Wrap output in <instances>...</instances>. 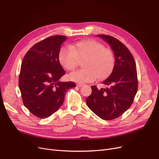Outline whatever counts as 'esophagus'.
I'll use <instances>...</instances> for the list:
<instances>
[{"mask_svg":"<svg viewBox=\"0 0 159 159\" xmlns=\"http://www.w3.org/2000/svg\"><path fill=\"white\" fill-rule=\"evenodd\" d=\"M84 84H81V83H79V84H77V86H78V87H79V88H80V87H82V86H83Z\"/></svg>","mask_w":159,"mask_h":159,"instance_id":"34e87169","label":"esophagus"}]
</instances>
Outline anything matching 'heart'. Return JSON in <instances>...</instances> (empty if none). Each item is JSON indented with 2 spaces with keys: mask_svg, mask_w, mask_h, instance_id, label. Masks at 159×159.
<instances>
[{
  "mask_svg": "<svg viewBox=\"0 0 159 159\" xmlns=\"http://www.w3.org/2000/svg\"><path fill=\"white\" fill-rule=\"evenodd\" d=\"M83 58L84 68L69 74V79L84 83L93 82L98 77L105 79L112 72L115 64L112 51L95 39L82 40L70 47H64L58 53L59 62L67 70H73L79 59Z\"/></svg>",
  "mask_w": 159,
  "mask_h": 159,
  "instance_id": "b5f03b06",
  "label": "heart"
}]
</instances>
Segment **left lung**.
<instances>
[{
  "mask_svg": "<svg viewBox=\"0 0 159 159\" xmlns=\"http://www.w3.org/2000/svg\"><path fill=\"white\" fill-rule=\"evenodd\" d=\"M102 38L111 47L115 64L111 75L102 83L108 86L99 89L92 86V92L86 99L88 107L102 120L118 118L130 108L138 90L135 61L127 47L116 38L104 34Z\"/></svg>",
  "mask_w": 159,
  "mask_h": 159,
  "instance_id": "1",
  "label": "left lung"
}]
</instances>
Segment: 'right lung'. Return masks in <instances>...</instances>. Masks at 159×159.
<instances>
[{"mask_svg": "<svg viewBox=\"0 0 159 159\" xmlns=\"http://www.w3.org/2000/svg\"><path fill=\"white\" fill-rule=\"evenodd\" d=\"M64 36H53L33 45L25 55L19 87L25 107L39 118H47L61 106L73 82H60L66 72L58 60Z\"/></svg>", "mask_w": 159, "mask_h": 159, "instance_id": "1", "label": "right lung"}]
</instances>
